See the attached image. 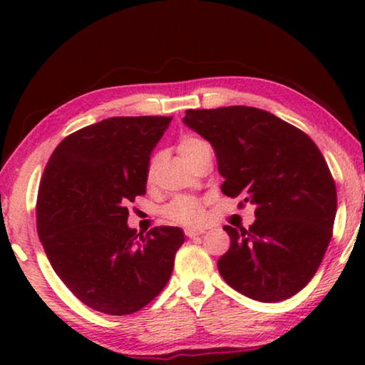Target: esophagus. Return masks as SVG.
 Returning a JSON list of instances; mask_svg holds the SVG:
<instances>
[{
    "instance_id": "34e87169",
    "label": "esophagus",
    "mask_w": 365,
    "mask_h": 365,
    "mask_svg": "<svg viewBox=\"0 0 365 365\" xmlns=\"http://www.w3.org/2000/svg\"><path fill=\"white\" fill-rule=\"evenodd\" d=\"M184 232H186L187 237L192 239V237H197V236H201V234H204V229H191V227H187Z\"/></svg>"
}]
</instances>
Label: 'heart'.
<instances>
[{
  "label": "heart",
  "instance_id": "b5f03b06",
  "mask_svg": "<svg viewBox=\"0 0 365 365\" xmlns=\"http://www.w3.org/2000/svg\"><path fill=\"white\" fill-rule=\"evenodd\" d=\"M207 144L196 136H184L181 141H179V153L181 156L186 159V163L191 161V158L197 151H201L202 148H206ZM158 169V158H153L148 164L146 178L148 182L154 181V176H156ZM164 214H166L168 219H171L173 222L182 224V226H199L204 221V207L201 201L194 197H176L171 201L164 209Z\"/></svg>",
  "mask_w": 365,
  "mask_h": 365
}]
</instances>
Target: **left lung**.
<instances>
[{
    "mask_svg": "<svg viewBox=\"0 0 365 365\" xmlns=\"http://www.w3.org/2000/svg\"><path fill=\"white\" fill-rule=\"evenodd\" d=\"M182 123L211 143L221 191L256 206L249 229L224 226L231 247L217 269L261 302L292 297L314 277L332 237L336 184L311 138L249 106L187 109Z\"/></svg>",
    "mask_w": 365,
    "mask_h": 365,
    "instance_id": "1",
    "label": "left lung"
}]
</instances>
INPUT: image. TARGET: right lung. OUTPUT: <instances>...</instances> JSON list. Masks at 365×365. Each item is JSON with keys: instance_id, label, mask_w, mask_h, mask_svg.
Masks as SVG:
<instances>
[{"instance_id": "1", "label": "right lung", "mask_w": 365, "mask_h": 365, "mask_svg": "<svg viewBox=\"0 0 365 365\" xmlns=\"http://www.w3.org/2000/svg\"><path fill=\"white\" fill-rule=\"evenodd\" d=\"M171 119H103L64 138L44 168L39 241L59 279L94 311L136 312L171 277L182 229L161 226L143 236L128 226L126 207L146 194L149 159Z\"/></svg>"}]
</instances>
